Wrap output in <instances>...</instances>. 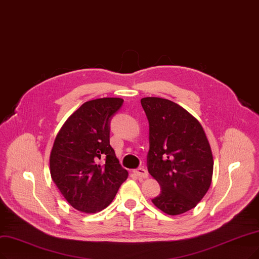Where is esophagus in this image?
I'll return each instance as SVG.
<instances>
[{"label":"esophagus","instance_id":"1","mask_svg":"<svg viewBox=\"0 0 259 259\" xmlns=\"http://www.w3.org/2000/svg\"><path fill=\"white\" fill-rule=\"evenodd\" d=\"M133 173H135V175L139 178H147L148 177V171L143 167L135 169V170H133Z\"/></svg>","mask_w":259,"mask_h":259}]
</instances>
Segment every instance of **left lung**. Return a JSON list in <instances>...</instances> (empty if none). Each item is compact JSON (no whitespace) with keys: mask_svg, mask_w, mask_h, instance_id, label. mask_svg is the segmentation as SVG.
Here are the masks:
<instances>
[{"mask_svg":"<svg viewBox=\"0 0 259 259\" xmlns=\"http://www.w3.org/2000/svg\"><path fill=\"white\" fill-rule=\"evenodd\" d=\"M149 122V174L161 187L154 205L169 215L194 208L211 185L213 158L199 121L163 98L141 99Z\"/></svg>","mask_w":259,"mask_h":259,"instance_id":"obj_1","label":"left lung"}]
</instances>
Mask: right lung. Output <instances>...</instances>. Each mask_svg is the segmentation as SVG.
I'll use <instances>...</instances> for the list:
<instances>
[{
    "mask_svg": "<svg viewBox=\"0 0 259 259\" xmlns=\"http://www.w3.org/2000/svg\"><path fill=\"white\" fill-rule=\"evenodd\" d=\"M122 102L121 98H99L83 103L55 138L51 177L79 211L96 213L107 208L128 177L110 145V121Z\"/></svg>",
    "mask_w": 259,
    "mask_h": 259,
    "instance_id": "right-lung-1",
    "label": "right lung"
}]
</instances>
